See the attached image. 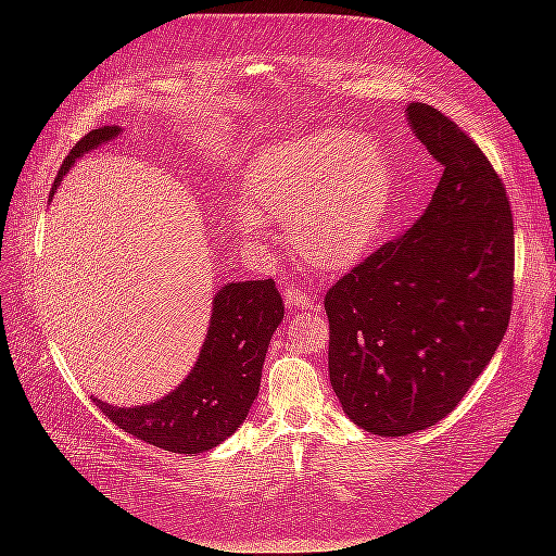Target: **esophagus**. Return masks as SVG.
I'll use <instances>...</instances> for the list:
<instances>
[{
	"label": "esophagus",
	"mask_w": 556,
	"mask_h": 556,
	"mask_svg": "<svg viewBox=\"0 0 556 556\" xmlns=\"http://www.w3.org/2000/svg\"><path fill=\"white\" fill-rule=\"evenodd\" d=\"M285 306H288V311H308L317 308V299L311 296L306 288H290L285 290Z\"/></svg>",
	"instance_id": "34e87169"
}]
</instances>
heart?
Here are the masks:
<instances>
[{
	"label": "heart",
	"mask_w": 556,
	"mask_h": 556,
	"mask_svg": "<svg viewBox=\"0 0 556 556\" xmlns=\"http://www.w3.org/2000/svg\"><path fill=\"white\" fill-rule=\"evenodd\" d=\"M392 201L382 150L364 134L323 129L264 148L243 178L239 225L290 227L306 266L345 274L374 250Z\"/></svg>",
	"instance_id": "obj_1"
}]
</instances>
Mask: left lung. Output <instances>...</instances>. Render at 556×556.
<instances>
[{"instance_id": "8db88e82", "label": "left lung", "mask_w": 556, "mask_h": 556, "mask_svg": "<svg viewBox=\"0 0 556 556\" xmlns=\"http://www.w3.org/2000/svg\"><path fill=\"white\" fill-rule=\"evenodd\" d=\"M406 113L443 164L439 188L325 296L333 392L357 427L394 439L457 408L506 336L515 288L513 211L492 162L439 109Z\"/></svg>"}]
</instances>
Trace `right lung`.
I'll list each match as a JSON object with an SVG mask.
<instances>
[{"mask_svg":"<svg viewBox=\"0 0 556 556\" xmlns=\"http://www.w3.org/2000/svg\"><path fill=\"white\" fill-rule=\"evenodd\" d=\"M117 131V127H99L86 134L62 162L55 188L83 153L111 141ZM282 313V296L271 278L227 282L213 299L201 355L178 390L150 406L134 408L92 401L113 425L155 447L197 454L220 445L239 429L260 392L266 348Z\"/></svg>","mask_w":556,"mask_h":556,"instance_id":"1","label":"right lung"}]
</instances>
